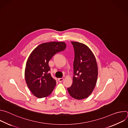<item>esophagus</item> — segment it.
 I'll return each instance as SVG.
<instances>
[{"instance_id":"34e87169","label":"esophagus","mask_w":128,"mask_h":128,"mask_svg":"<svg viewBox=\"0 0 128 128\" xmlns=\"http://www.w3.org/2000/svg\"><path fill=\"white\" fill-rule=\"evenodd\" d=\"M63 80H64V78H58V82H63Z\"/></svg>"}]
</instances>
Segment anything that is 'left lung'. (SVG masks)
<instances>
[{
	"label": "left lung",
	"instance_id": "8db88e82",
	"mask_svg": "<svg viewBox=\"0 0 128 128\" xmlns=\"http://www.w3.org/2000/svg\"><path fill=\"white\" fill-rule=\"evenodd\" d=\"M74 50V77L71 86L67 88L70 95L74 99H85L92 93L96 84L98 67L96 58L85 44L71 42Z\"/></svg>",
	"mask_w": 128,
	"mask_h": 128
}]
</instances>
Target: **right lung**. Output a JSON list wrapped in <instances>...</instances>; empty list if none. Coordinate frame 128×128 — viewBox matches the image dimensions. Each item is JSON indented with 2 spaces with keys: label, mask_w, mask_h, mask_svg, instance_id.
<instances>
[{
  "label": "right lung",
  "mask_w": 128,
  "mask_h": 128,
  "mask_svg": "<svg viewBox=\"0 0 128 128\" xmlns=\"http://www.w3.org/2000/svg\"><path fill=\"white\" fill-rule=\"evenodd\" d=\"M64 42L43 43L31 53L25 70V80L32 93L42 98L49 96L56 84V81L49 73L48 62L56 53L66 48Z\"/></svg>",
  "instance_id": "1"
}]
</instances>
